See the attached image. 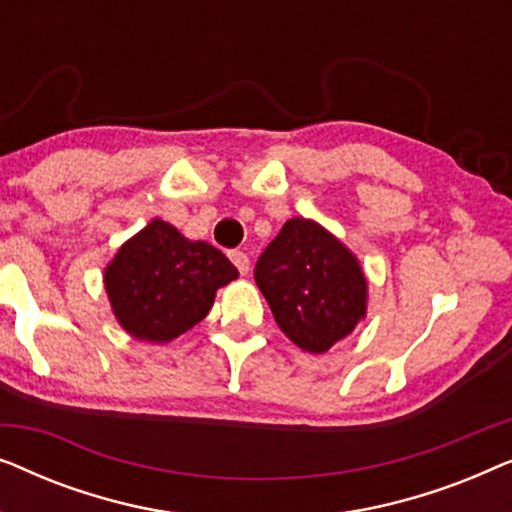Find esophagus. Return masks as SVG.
Here are the masks:
<instances>
[{
    "mask_svg": "<svg viewBox=\"0 0 512 512\" xmlns=\"http://www.w3.org/2000/svg\"><path fill=\"white\" fill-rule=\"evenodd\" d=\"M230 261L235 263V268L240 270V275H247L249 272V256L244 251H230Z\"/></svg>",
    "mask_w": 512,
    "mask_h": 512,
    "instance_id": "34e87169",
    "label": "esophagus"
}]
</instances>
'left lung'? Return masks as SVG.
Returning a JSON list of instances; mask_svg holds the SVG:
<instances>
[{
	"instance_id": "1",
	"label": "left lung",
	"mask_w": 512,
	"mask_h": 512,
	"mask_svg": "<svg viewBox=\"0 0 512 512\" xmlns=\"http://www.w3.org/2000/svg\"><path fill=\"white\" fill-rule=\"evenodd\" d=\"M254 279L277 326L305 352H328L366 314L359 261L314 221H286L258 256Z\"/></svg>"
}]
</instances>
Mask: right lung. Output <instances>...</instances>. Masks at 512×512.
I'll return each instance as SVG.
<instances>
[{"label":"right lung","instance_id":"add662e5","mask_svg":"<svg viewBox=\"0 0 512 512\" xmlns=\"http://www.w3.org/2000/svg\"><path fill=\"white\" fill-rule=\"evenodd\" d=\"M237 277L226 254L151 221L125 242L104 272L111 307L130 335L170 342L207 317L214 293Z\"/></svg>","mask_w":512,"mask_h":512}]
</instances>
